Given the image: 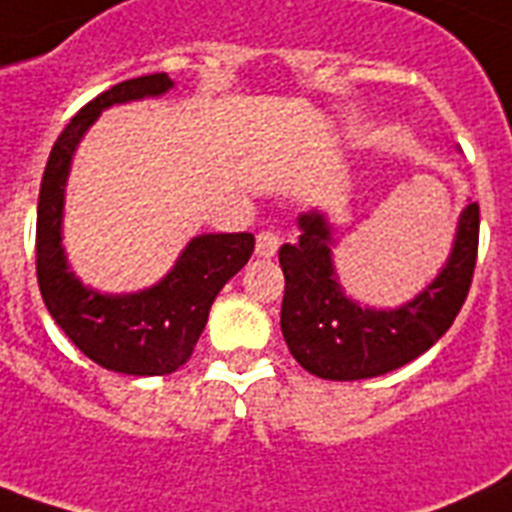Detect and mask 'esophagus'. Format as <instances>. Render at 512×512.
<instances>
[{
  "mask_svg": "<svg viewBox=\"0 0 512 512\" xmlns=\"http://www.w3.org/2000/svg\"><path fill=\"white\" fill-rule=\"evenodd\" d=\"M278 236L273 231H263V234H257V244H255V255L263 257V260H270V257H276L278 252Z\"/></svg>",
  "mask_w": 512,
  "mask_h": 512,
  "instance_id": "esophagus-1",
  "label": "esophagus"
}]
</instances>
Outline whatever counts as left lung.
I'll return each mask as SVG.
<instances>
[{"label": "left lung", "instance_id": "1", "mask_svg": "<svg viewBox=\"0 0 512 512\" xmlns=\"http://www.w3.org/2000/svg\"><path fill=\"white\" fill-rule=\"evenodd\" d=\"M296 226L299 239L278 252L286 278L281 330L309 375L351 382L393 372L432 349L466 302L479 247V205L471 200L455 223L448 260L414 299L398 307H369L346 294L325 210L299 213Z\"/></svg>", "mask_w": 512, "mask_h": 512}]
</instances>
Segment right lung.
I'll use <instances>...</instances> for the list:
<instances>
[{
    "mask_svg": "<svg viewBox=\"0 0 512 512\" xmlns=\"http://www.w3.org/2000/svg\"><path fill=\"white\" fill-rule=\"evenodd\" d=\"M174 90L166 72L114 85L80 109L64 127L46 163L36 218V270L41 296L59 328L103 369L135 377L171 375L195 351L210 304L247 265L255 236L197 234L179 252L169 273L127 294L93 289L72 270L64 252V200L72 158L103 111L122 103L161 98Z\"/></svg>",
    "mask_w": 512,
    "mask_h": 512,
    "instance_id": "1",
    "label": "right lung"
}]
</instances>
